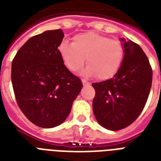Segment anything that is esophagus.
I'll use <instances>...</instances> for the list:
<instances>
[{"mask_svg":"<svg viewBox=\"0 0 161 161\" xmlns=\"http://www.w3.org/2000/svg\"><path fill=\"white\" fill-rule=\"evenodd\" d=\"M82 83H83V86H88L89 84H90V83H88L87 80H85V79H82Z\"/></svg>","mask_w":161,"mask_h":161,"instance_id":"1","label":"esophagus"}]
</instances>
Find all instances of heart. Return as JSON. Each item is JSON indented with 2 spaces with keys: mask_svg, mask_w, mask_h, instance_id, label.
<instances>
[{
  "mask_svg": "<svg viewBox=\"0 0 161 161\" xmlns=\"http://www.w3.org/2000/svg\"><path fill=\"white\" fill-rule=\"evenodd\" d=\"M58 52L66 67L72 72L80 70L87 57L88 66L83 74L97 76L101 80L113 78L119 70L125 57L121 42L93 31L74 36L73 44L63 42Z\"/></svg>",
  "mask_w": 161,
  "mask_h": 161,
  "instance_id": "b5f03b06",
  "label": "heart"
}]
</instances>
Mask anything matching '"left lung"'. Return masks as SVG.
Here are the masks:
<instances>
[{"label":"left lung","mask_w":161,"mask_h":161,"mask_svg":"<svg viewBox=\"0 0 161 161\" xmlns=\"http://www.w3.org/2000/svg\"><path fill=\"white\" fill-rule=\"evenodd\" d=\"M125 57L114 77L92 84L95 89L93 110L98 124L107 130L128 127L139 117L147 102L152 68L137 43L124 38Z\"/></svg>","instance_id":"1"}]
</instances>
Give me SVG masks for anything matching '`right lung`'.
Returning <instances> with one entry per match:
<instances>
[{
  "instance_id": "1",
  "label": "right lung",
  "mask_w": 161,
  "mask_h": 161,
  "mask_svg": "<svg viewBox=\"0 0 161 161\" xmlns=\"http://www.w3.org/2000/svg\"><path fill=\"white\" fill-rule=\"evenodd\" d=\"M63 36L61 29L31 36L11 64L16 103L24 115L39 127L61 125L83 88L80 79L66 68L59 54Z\"/></svg>"
}]
</instances>
